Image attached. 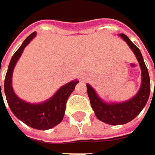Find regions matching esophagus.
I'll return each instance as SVG.
<instances>
[{
  "instance_id": "34e87169",
  "label": "esophagus",
  "mask_w": 155,
  "mask_h": 155,
  "mask_svg": "<svg viewBox=\"0 0 155 155\" xmlns=\"http://www.w3.org/2000/svg\"><path fill=\"white\" fill-rule=\"evenodd\" d=\"M87 80H88V78H87L86 75H81V81H86Z\"/></svg>"
}]
</instances>
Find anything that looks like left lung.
<instances>
[{
  "instance_id": "8db88e82",
  "label": "left lung",
  "mask_w": 155,
  "mask_h": 155,
  "mask_svg": "<svg viewBox=\"0 0 155 155\" xmlns=\"http://www.w3.org/2000/svg\"><path fill=\"white\" fill-rule=\"evenodd\" d=\"M118 36L127 42L139 63L141 68V86L137 94L126 101L107 102L98 95L96 91L90 84H86L91 105L94 110L96 117L99 120L113 126L128 123L137 116H138L147 103L151 91L148 70L143 62V58L139 48L133 44V42L125 34H119Z\"/></svg>"
}]
</instances>
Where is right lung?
<instances>
[{"instance_id": "obj_1", "label": "right lung", "mask_w": 155, "mask_h": 155, "mask_svg": "<svg viewBox=\"0 0 155 155\" xmlns=\"http://www.w3.org/2000/svg\"><path fill=\"white\" fill-rule=\"evenodd\" d=\"M36 36V32L30 34L23 41L22 45L16 51L12 58L11 59L4 81V92L8 105L12 112L15 115V117H17V118H18L20 121H22L27 126L32 128L38 130H47L53 128L63 120L67 100L71 93L74 91L75 85L79 82V81L74 80L63 85L56 91V92L51 98L39 103L28 102L19 99L16 95L12 88L13 70L25 47L29 44V42ZM0 91V100L2 99V101H3L1 91V83Z\"/></svg>"}]
</instances>
